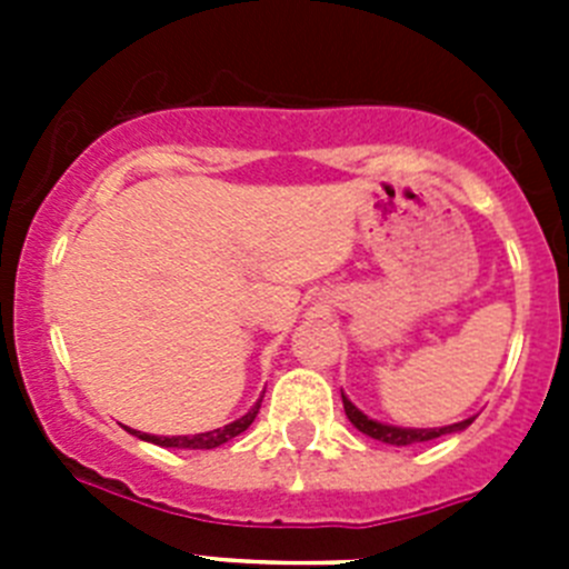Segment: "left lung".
<instances>
[{
	"instance_id": "left-lung-1",
	"label": "left lung",
	"mask_w": 569,
	"mask_h": 569,
	"mask_svg": "<svg viewBox=\"0 0 569 569\" xmlns=\"http://www.w3.org/2000/svg\"><path fill=\"white\" fill-rule=\"evenodd\" d=\"M341 401H345V413L356 430H361V433L370 436V439L385 441V445H396V447L421 445V441H433V439H441V436L461 433V430H467V427L472 425V419H476V416H470V419L456 421V425H445V427H396V425H385V421H376V419H370L367 413H361L359 407L347 399L345 393H341Z\"/></svg>"
}]
</instances>
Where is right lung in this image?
Segmentation results:
<instances>
[{
  "instance_id": "add662e5",
  "label": "right lung",
  "mask_w": 569,
  "mask_h": 569,
  "mask_svg": "<svg viewBox=\"0 0 569 569\" xmlns=\"http://www.w3.org/2000/svg\"><path fill=\"white\" fill-rule=\"evenodd\" d=\"M261 399L250 407L248 413L241 416V419L230 421L224 427H216V430H208V433H196V436H150V433H139V430H130L136 439L142 441H153L159 447H176V450H213V447L224 445V441L236 439L239 433H244L250 425H253L256 413H259Z\"/></svg>"
}]
</instances>
